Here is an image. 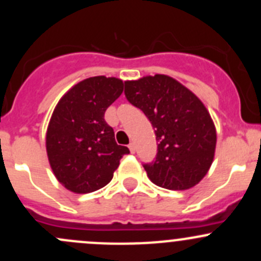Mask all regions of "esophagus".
Instances as JSON below:
<instances>
[{"label":"esophagus","instance_id":"obj_1","mask_svg":"<svg viewBox=\"0 0 261 261\" xmlns=\"http://www.w3.org/2000/svg\"><path fill=\"white\" fill-rule=\"evenodd\" d=\"M128 149H130V151L134 154V152H135V144H134V143L128 144Z\"/></svg>","mask_w":261,"mask_h":261}]
</instances>
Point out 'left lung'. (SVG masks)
I'll return each mask as SVG.
<instances>
[{
	"instance_id": "8db88e82",
	"label": "left lung",
	"mask_w": 261,
	"mask_h": 261,
	"mask_svg": "<svg viewBox=\"0 0 261 261\" xmlns=\"http://www.w3.org/2000/svg\"><path fill=\"white\" fill-rule=\"evenodd\" d=\"M125 96L145 114L156 135L155 162L144 164L149 179L172 191L198 184L211 168L217 141L203 102L165 74L126 81Z\"/></svg>"
}]
</instances>
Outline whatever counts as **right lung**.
<instances>
[{"instance_id": "obj_1", "label": "right lung", "mask_w": 261, "mask_h": 261, "mask_svg": "<svg viewBox=\"0 0 261 261\" xmlns=\"http://www.w3.org/2000/svg\"><path fill=\"white\" fill-rule=\"evenodd\" d=\"M122 91L121 80L97 75L73 86L55 106L46 154L55 178L68 191L83 194L105 187L130 152L117 145L114 128L105 121V112Z\"/></svg>"}]
</instances>
